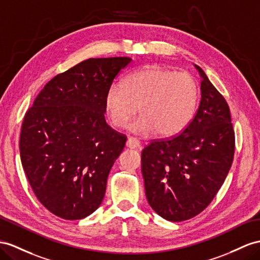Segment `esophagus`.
Wrapping results in <instances>:
<instances>
[{
  "label": "esophagus",
  "instance_id": "obj_1",
  "mask_svg": "<svg viewBox=\"0 0 260 260\" xmlns=\"http://www.w3.org/2000/svg\"><path fill=\"white\" fill-rule=\"evenodd\" d=\"M126 147L128 148H139L141 147V144L137 141L136 138H133V137H128L127 141H126Z\"/></svg>",
  "mask_w": 260,
  "mask_h": 260
}]
</instances>
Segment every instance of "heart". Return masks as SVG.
Listing matches in <instances>:
<instances>
[{"label": "heart", "mask_w": 260, "mask_h": 260, "mask_svg": "<svg viewBox=\"0 0 260 260\" xmlns=\"http://www.w3.org/2000/svg\"><path fill=\"white\" fill-rule=\"evenodd\" d=\"M198 98V83L190 73L148 67L132 73L123 84H112L105 95V110L118 128H124L138 110L141 116L129 125L133 133L147 136L156 132L169 137L189 125Z\"/></svg>", "instance_id": "b5f03b06"}]
</instances>
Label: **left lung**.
<instances>
[{"label":"left lung","mask_w":260,"mask_h":260,"mask_svg":"<svg viewBox=\"0 0 260 260\" xmlns=\"http://www.w3.org/2000/svg\"><path fill=\"white\" fill-rule=\"evenodd\" d=\"M194 117L180 134L154 141L142 152L146 198L158 215L181 222L201 213L215 197L234 158L235 135L225 99L205 72Z\"/></svg>","instance_id":"8db88e82"}]
</instances>
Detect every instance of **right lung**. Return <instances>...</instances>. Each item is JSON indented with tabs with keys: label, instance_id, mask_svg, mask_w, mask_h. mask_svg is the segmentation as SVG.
<instances>
[{
	"label": "right lung",
	"instance_id": "obj_1",
	"mask_svg": "<svg viewBox=\"0 0 260 260\" xmlns=\"http://www.w3.org/2000/svg\"><path fill=\"white\" fill-rule=\"evenodd\" d=\"M129 57L90 58L52 78L26 112L19 152L35 196L52 214L81 219L101 205L126 137L106 124L105 95Z\"/></svg>",
	"mask_w": 260,
	"mask_h": 260
}]
</instances>
